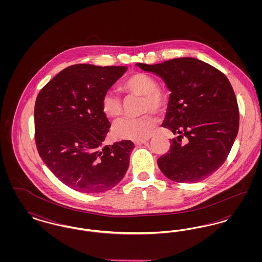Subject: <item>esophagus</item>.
<instances>
[{
	"instance_id": "esophagus-1",
	"label": "esophagus",
	"mask_w": 262,
	"mask_h": 262,
	"mask_svg": "<svg viewBox=\"0 0 262 262\" xmlns=\"http://www.w3.org/2000/svg\"><path fill=\"white\" fill-rule=\"evenodd\" d=\"M148 140L147 139H141V140H136L135 141V144L136 145H140V144H144V143H146Z\"/></svg>"
}]
</instances>
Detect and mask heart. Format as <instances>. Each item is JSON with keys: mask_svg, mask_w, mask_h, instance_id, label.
<instances>
[{"mask_svg": "<svg viewBox=\"0 0 262 262\" xmlns=\"http://www.w3.org/2000/svg\"><path fill=\"white\" fill-rule=\"evenodd\" d=\"M121 91L127 94L143 96L142 111L163 114L169 105L168 94L159 89L156 78L152 75L137 73L128 76L120 85ZM101 107L104 114L111 119L119 118L123 113L122 99L112 92H106ZM157 125V119L152 114H145L138 118H126L114 126L115 136L122 139L141 140L149 137Z\"/></svg>", "mask_w": 262, "mask_h": 262, "instance_id": "b5f03b06", "label": "heart"}]
</instances>
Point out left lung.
Returning <instances> with one entry per match:
<instances>
[{"instance_id":"obj_1","label":"left lung","mask_w":262,"mask_h":262,"mask_svg":"<svg viewBox=\"0 0 262 262\" xmlns=\"http://www.w3.org/2000/svg\"><path fill=\"white\" fill-rule=\"evenodd\" d=\"M137 66L161 77L171 91L162 126L178 137L158 159L159 169L178 183L208 178L224 164L238 132V107L229 79L211 64L188 57Z\"/></svg>"}]
</instances>
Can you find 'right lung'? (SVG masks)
I'll return each mask as SVG.
<instances>
[{"instance_id": "add662e5", "label": "right lung", "mask_w": 262, "mask_h": 262, "mask_svg": "<svg viewBox=\"0 0 262 262\" xmlns=\"http://www.w3.org/2000/svg\"><path fill=\"white\" fill-rule=\"evenodd\" d=\"M127 68L88 63L66 68L42 88L34 108L35 142L43 162L66 186L103 192L124 178L135 145H103L111 124L101 100Z\"/></svg>"}]
</instances>
